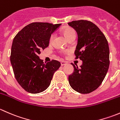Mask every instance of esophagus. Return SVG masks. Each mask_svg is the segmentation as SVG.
I'll list each match as a JSON object with an SVG mask.
<instances>
[{
	"label": "esophagus",
	"mask_w": 120,
	"mask_h": 120,
	"mask_svg": "<svg viewBox=\"0 0 120 120\" xmlns=\"http://www.w3.org/2000/svg\"><path fill=\"white\" fill-rule=\"evenodd\" d=\"M66 63H67V62H66V61H61V66H64L65 64H66Z\"/></svg>",
	"instance_id": "obj_1"
}]
</instances>
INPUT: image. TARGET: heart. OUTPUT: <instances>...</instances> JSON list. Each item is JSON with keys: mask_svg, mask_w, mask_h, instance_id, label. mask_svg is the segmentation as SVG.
<instances>
[{"mask_svg": "<svg viewBox=\"0 0 120 120\" xmlns=\"http://www.w3.org/2000/svg\"><path fill=\"white\" fill-rule=\"evenodd\" d=\"M63 33L64 35L66 37V38L68 40H69L70 39L72 38L75 37H76V32L75 31V30L73 28L71 27H67L66 28L64 29L63 31ZM54 35L52 34L50 36V39H49V42L51 43L53 41V39H54Z\"/></svg>", "mask_w": 120, "mask_h": 120, "instance_id": "b5f03b06", "label": "heart"}]
</instances>
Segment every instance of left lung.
Wrapping results in <instances>:
<instances>
[{
    "label": "left lung",
    "mask_w": 120,
    "mask_h": 120,
    "mask_svg": "<svg viewBox=\"0 0 120 120\" xmlns=\"http://www.w3.org/2000/svg\"><path fill=\"white\" fill-rule=\"evenodd\" d=\"M78 34V43L74 54L82 61L68 77L71 88L80 94L96 90L101 85L110 64L108 42L100 29L90 21L78 20L68 23Z\"/></svg>",
    "instance_id": "obj_1"
}]
</instances>
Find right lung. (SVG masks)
<instances>
[{"instance_id":"obj_1","label":"right lung","mask_w":120,"mask_h":120,"mask_svg":"<svg viewBox=\"0 0 120 120\" xmlns=\"http://www.w3.org/2000/svg\"><path fill=\"white\" fill-rule=\"evenodd\" d=\"M60 25L32 22L23 28L13 39L11 64L15 79L28 92L38 94L45 90L61 66L57 60L44 63L39 57L41 50L49 46L50 36Z\"/></svg>"}]
</instances>
